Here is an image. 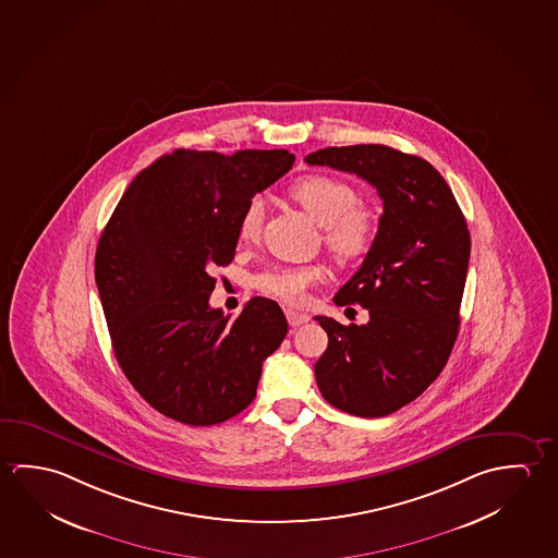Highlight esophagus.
<instances>
[{
	"label": "esophagus",
	"instance_id": "34e87169",
	"mask_svg": "<svg viewBox=\"0 0 558 558\" xmlns=\"http://www.w3.org/2000/svg\"><path fill=\"white\" fill-rule=\"evenodd\" d=\"M286 317H288V323H290L292 327H300V325L311 319L307 313H300V311L295 310H286Z\"/></svg>",
	"mask_w": 558,
	"mask_h": 558
}]
</instances>
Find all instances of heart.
<instances>
[{"instance_id": "1", "label": "heart", "mask_w": 558, "mask_h": 558, "mask_svg": "<svg viewBox=\"0 0 558 558\" xmlns=\"http://www.w3.org/2000/svg\"><path fill=\"white\" fill-rule=\"evenodd\" d=\"M288 194L323 228V243L342 263H352L366 255L377 238L374 211L360 204V194L352 184L332 174H305L293 181ZM265 206L260 198L248 201L239 220L241 243H253L263 229ZM327 278V266L275 265L253 278L258 292L288 305H305L313 286Z\"/></svg>"}]
</instances>
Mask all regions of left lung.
Wrapping results in <instances>:
<instances>
[{"mask_svg":"<svg viewBox=\"0 0 558 558\" xmlns=\"http://www.w3.org/2000/svg\"><path fill=\"white\" fill-rule=\"evenodd\" d=\"M305 161L357 174L384 201L374 245L335 295L340 307H366L369 320L347 327L315 317L329 335L315 377L340 411L387 416L424 393L448 364L471 255L465 216L428 161L393 147H325Z\"/></svg>","mask_w":558,"mask_h":558,"instance_id":"obj_1","label":"left lung"}]
</instances>
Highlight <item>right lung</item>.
<instances>
[{
  "label": "right lung",
  "instance_id": "add662e5",
  "mask_svg": "<svg viewBox=\"0 0 558 558\" xmlns=\"http://www.w3.org/2000/svg\"><path fill=\"white\" fill-rule=\"evenodd\" d=\"M293 161L286 149H174L137 174L102 229L95 282L114 356L167 418L211 426L247 409L263 362L282 344L278 303L253 298L231 319L208 300L248 201Z\"/></svg>",
  "mask_w": 558,
  "mask_h": 558
}]
</instances>
